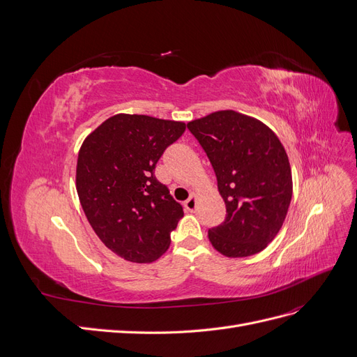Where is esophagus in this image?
Returning a JSON list of instances; mask_svg holds the SVG:
<instances>
[{
	"instance_id": "1",
	"label": "esophagus",
	"mask_w": 357,
	"mask_h": 357,
	"mask_svg": "<svg viewBox=\"0 0 357 357\" xmlns=\"http://www.w3.org/2000/svg\"><path fill=\"white\" fill-rule=\"evenodd\" d=\"M185 207L188 211H195L197 210V195L195 193H192L189 197V199L185 202Z\"/></svg>"
}]
</instances>
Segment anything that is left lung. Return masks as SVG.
Segmentation results:
<instances>
[{"label": "left lung", "instance_id": "1", "mask_svg": "<svg viewBox=\"0 0 357 357\" xmlns=\"http://www.w3.org/2000/svg\"><path fill=\"white\" fill-rule=\"evenodd\" d=\"M207 153L226 204L225 222L208 238L228 257L252 256L274 240L291 199V171L283 144L262 122L232 110L188 123Z\"/></svg>", "mask_w": 357, "mask_h": 357}]
</instances>
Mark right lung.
<instances>
[{
    "mask_svg": "<svg viewBox=\"0 0 357 357\" xmlns=\"http://www.w3.org/2000/svg\"><path fill=\"white\" fill-rule=\"evenodd\" d=\"M183 122L116 114L84 139L77 159V193L95 234L113 253L146 264L164 253L183 207L155 176Z\"/></svg>",
    "mask_w": 357,
    "mask_h": 357,
    "instance_id": "1",
    "label": "right lung"
}]
</instances>
